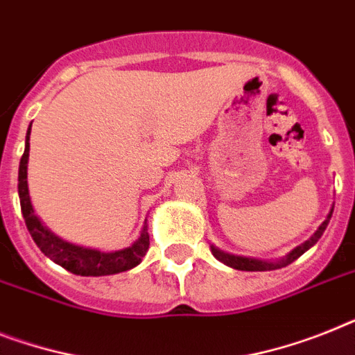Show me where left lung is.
Returning <instances> with one entry per match:
<instances>
[{"instance_id":"left-lung-1","label":"left lung","mask_w":355,"mask_h":355,"mask_svg":"<svg viewBox=\"0 0 355 355\" xmlns=\"http://www.w3.org/2000/svg\"><path fill=\"white\" fill-rule=\"evenodd\" d=\"M332 212L334 209L330 210L329 216H327V219H324L323 223L319 225V228L314 232V236L310 237L309 241H304L303 245H300V247H295L294 250L290 252V254H286L283 259H279V261H259V259H252V257H241V256H232V254H227V252H221L219 248H216L212 245V254L216 259H219V261H223L225 265L232 266V268H237V270H247V272H265V270H276V268H283V266L290 265L292 261H295L297 257L303 256L304 252L309 250V248H312L315 245V243L319 241V237L323 236V232L327 230V227H329V221L330 218H332Z\"/></svg>"}]
</instances>
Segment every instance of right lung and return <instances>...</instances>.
<instances>
[{
  "instance_id": "1",
  "label": "right lung",
  "mask_w": 355,
  "mask_h": 355,
  "mask_svg": "<svg viewBox=\"0 0 355 355\" xmlns=\"http://www.w3.org/2000/svg\"><path fill=\"white\" fill-rule=\"evenodd\" d=\"M32 125V123H31ZM31 127L26 132L25 152H23L21 161H19V174H17V192H19V203H21V212L25 218V225L31 232L32 239L36 243L40 250L46 257L60 266L67 268L76 276H112L119 272H127L141 263L148 250V232H146V223L141 230V236L137 237L136 243H132L128 248H123L118 252H99L92 248H83L72 243L63 241L61 237L52 234L41 219L34 214L28 196V184H26V165H28V150H31Z\"/></svg>"
}]
</instances>
